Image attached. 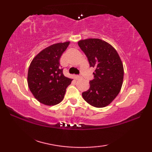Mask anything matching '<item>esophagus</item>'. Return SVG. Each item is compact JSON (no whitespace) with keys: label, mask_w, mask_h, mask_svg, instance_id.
Segmentation results:
<instances>
[{"label":"esophagus","mask_w":152,"mask_h":152,"mask_svg":"<svg viewBox=\"0 0 152 152\" xmlns=\"http://www.w3.org/2000/svg\"><path fill=\"white\" fill-rule=\"evenodd\" d=\"M74 78L76 80H80V78H82V76H74Z\"/></svg>","instance_id":"esophagus-1"}]
</instances>
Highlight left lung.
<instances>
[{
  "label": "left lung",
  "instance_id": "8db88e82",
  "mask_svg": "<svg viewBox=\"0 0 152 152\" xmlns=\"http://www.w3.org/2000/svg\"><path fill=\"white\" fill-rule=\"evenodd\" d=\"M78 46L88 57L90 67L95 68L90 88L82 93L85 101L93 106L103 108L114 101L120 91L124 80V66L117 51L99 38L81 40Z\"/></svg>",
  "mask_w": 152,
  "mask_h": 152
}]
</instances>
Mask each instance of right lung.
<instances>
[{
    "label": "right lung",
    "mask_w": 152,
    "mask_h": 152,
    "mask_svg": "<svg viewBox=\"0 0 152 152\" xmlns=\"http://www.w3.org/2000/svg\"><path fill=\"white\" fill-rule=\"evenodd\" d=\"M70 42L54 44L42 50L31 61L27 83L38 101L47 106L59 104L64 99L72 79L64 76L59 60Z\"/></svg>",
    "instance_id": "right-lung-1"
}]
</instances>
